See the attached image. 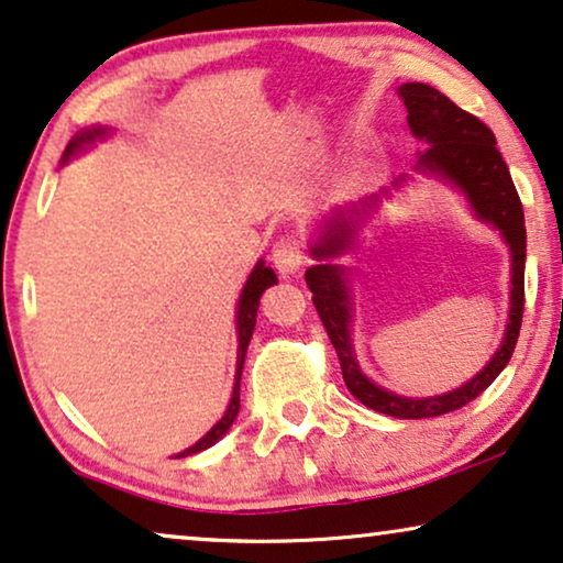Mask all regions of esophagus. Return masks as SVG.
I'll list each match as a JSON object with an SVG mask.
<instances>
[{
    "label": "esophagus",
    "mask_w": 563,
    "mask_h": 563,
    "mask_svg": "<svg viewBox=\"0 0 563 563\" xmlns=\"http://www.w3.org/2000/svg\"><path fill=\"white\" fill-rule=\"evenodd\" d=\"M272 261H274L276 272H279L282 276H295L305 264L302 243H299L297 238H282V241L274 245Z\"/></svg>",
    "instance_id": "esophagus-1"
}]
</instances>
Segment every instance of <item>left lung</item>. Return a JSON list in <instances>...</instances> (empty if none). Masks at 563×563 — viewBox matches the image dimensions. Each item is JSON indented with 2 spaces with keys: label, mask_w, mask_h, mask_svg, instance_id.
<instances>
[{
  "label": "left lung",
  "mask_w": 563,
  "mask_h": 563,
  "mask_svg": "<svg viewBox=\"0 0 563 563\" xmlns=\"http://www.w3.org/2000/svg\"><path fill=\"white\" fill-rule=\"evenodd\" d=\"M407 107V125L418 141L428 143V151L420 153L415 172L435 176L456 187L466 197L472 212L487 225L497 228L503 241L510 249V312H507L505 338L499 343L484 368L461 387L435 397H402L395 391L379 387L361 372L356 351L351 341L353 322V299L349 289V268L333 264L343 253L358 249L356 238L364 222L379 210L382 195L361 199L358 205L335 207L325 220L320 222L318 238L310 243V253L318 264L305 272V282L312 291L314 310H318L322 325L328 330L330 343L341 358L343 382L361 405L372 407L376 412L389 415L399 420L438 418V415L453 412L482 395L499 372L510 361L515 343L520 335L522 307H526V218L522 205L515 189L510 168L497 151L495 133L484 125L479 118L468 114L451 102L441 91L420 81H407L397 89ZM407 176H399L395 187H402Z\"/></svg>",
  "instance_id": "8db88e82"
}]
</instances>
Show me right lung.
Returning <instances> with one entry per match:
<instances>
[{
	"mask_svg": "<svg viewBox=\"0 0 563 563\" xmlns=\"http://www.w3.org/2000/svg\"><path fill=\"white\" fill-rule=\"evenodd\" d=\"M112 128H104V125H91V128H84L79 130L71 137V143L66 145L64 151V164L66 161H71L76 153H84L87 148H91L97 141H104V137H110ZM276 284V274L272 266L264 264V258H258V264L253 266V272L249 279H245V287L241 291V299H238V312H235V330H238V361H235V384H233V397H230V405L222 418L214 422V426L207 430V433L199 438L195 445H189V449H184L181 453H176L174 459H184V456H191V453H199L205 449H210L220 441L222 435L228 433L230 426H233L235 418H238V410H241V374H243V364H245V351H249V343H251V335H253V328H256V312H258V299L264 291Z\"/></svg>",
	"mask_w": 563,
	"mask_h": 563,
	"instance_id": "obj_1",
	"label": "right lung"
}]
</instances>
